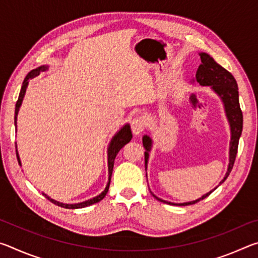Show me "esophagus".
Returning <instances> with one entry per match:
<instances>
[{
  "mask_svg": "<svg viewBox=\"0 0 258 258\" xmlns=\"http://www.w3.org/2000/svg\"><path fill=\"white\" fill-rule=\"evenodd\" d=\"M145 120L138 117V118H134L132 120V123H131V128H132V132L135 135H139L143 130H145Z\"/></svg>",
  "mask_w": 258,
  "mask_h": 258,
  "instance_id": "1",
  "label": "esophagus"
}]
</instances>
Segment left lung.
I'll return each mask as SVG.
<instances>
[{
  "label": "left lung",
  "instance_id": "obj_1",
  "mask_svg": "<svg viewBox=\"0 0 258 258\" xmlns=\"http://www.w3.org/2000/svg\"><path fill=\"white\" fill-rule=\"evenodd\" d=\"M199 55H200V60H202V63L199 64L197 73H196V77L192 78L191 82L192 83L197 82L200 86H211L213 92L221 99L222 103H223L226 119H228L229 125H230L231 138H230V148H229V165H228V171H226L223 180L218 183V185H221L222 183L226 180V177L229 176L231 169L233 167L235 156H237V151H238L239 139L241 137V132H242V112L239 104L238 84H237V81H235L234 77L232 76V74L229 73L226 69H224L221 64H218L211 55L206 53V52H200ZM142 143L146 149L145 163H146V169H147L148 160H149V152L151 151V148H152V139L150 138V135L148 134L143 135ZM217 186L214 187V189L209 192H207V194L202 196L200 198L192 200V202H186V203L167 202V200H163L158 198L157 196L152 194L151 191L150 192L157 200H159L161 203L173 205V206H187V205H194L196 203L200 202V200L208 197L214 190L217 189Z\"/></svg>",
  "mask_w": 258,
  "mask_h": 258
}]
</instances>
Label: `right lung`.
I'll return each mask as SVG.
<instances>
[{"instance_id":"right-lung-1","label":"right lung","mask_w":258,"mask_h":258,"mask_svg":"<svg viewBox=\"0 0 258 258\" xmlns=\"http://www.w3.org/2000/svg\"><path fill=\"white\" fill-rule=\"evenodd\" d=\"M49 69V66L47 64H43V66L37 67L36 69H33L32 72L28 73V75L25 77V80L23 82V86H21V90H20V93H19V98H18V101L16 103V109H15V126H16V131H17V117H18V112H19V109L21 107V103H23V100L25 97V93H26V90H27V86L29 84V81L32 80V78L36 77L40 75V73L42 72H45ZM131 140H132V131H131V126L130 124H125L123 127H120L119 131H117L116 134L113 135L111 141L109 142V146H108V183L106 187H104V190L101 192V194L98 195L97 197H94L92 199H89V200H85V202H82V203H78V204H63V203H60V202H56V200L52 199L49 196L45 195L44 192H43V196H45V198H47L50 200L51 203H53L54 205H58L60 207H63V208H68V209H77V208H84L87 206H91V205H93L95 203H99L100 200H102L104 197H106L107 192L109 190V185H110V180H111V174H112V168H113V163H115V158L117 154H118L119 150L123 148L126 143H128ZM17 145V143H16ZM16 151H17V158H18V163L21 166V161H20V157L18 154V149H17V146H16Z\"/></svg>"}]
</instances>
